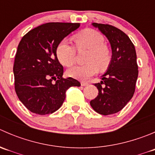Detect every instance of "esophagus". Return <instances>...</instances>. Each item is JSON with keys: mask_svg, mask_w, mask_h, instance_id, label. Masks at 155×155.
Masks as SVG:
<instances>
[{"mask_svg": "<svg viewBox=\"0 0 155 155\" xmlns=\"http://www.w3.org/2000/svg\"><path fill=\"white\" fill-rule=\"evenodd\" d=\"M81 85L82 86H86V85H88V83L86 82H81Z\"/></svg>", "mask_w": 155, "mask_h": 155, "instance_id": "obj_1", "label": "esophagus"}]
</instances>
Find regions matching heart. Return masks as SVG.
Here are the masks:
<instances>
[{
  "mask_svg": "<svg viewBox=\"0 0 155 155\" xmlns=\"http://www.w3.org/2000/svg\"><path fill=\"white\" fill-rule=\"evenodd\" d=\"M73 41L79 51L87 49L85 57L87 64L69 69V76L87 80L97 73L98 69L104 70L109 66L112 60L111 51L104 43V37L98 31L93 29L84 30L74 35ZM76 53V48L67 40H61L56 48L58 59L64 66L70 67L73 64Z\"/></svg>",
  "mask_w": 155,
  "mask_h": 155,
  "instance_id": "1",
  "label": "heart"
}]
</instances>
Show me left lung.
Returning <instances> with one entry per match:
<instances>
[{"label": "left lung", "instance_id": "left-lung-1", "mask_svg": "<svg viewBox=\"0 0 155 155\" xmlns=\"http://www.w3.org/2000/svg\"><path fill=\"white\" fill-rule=\"evenodd\" d=\"M109 40L112 55L107 72L94 85L97 97L91 101L94 110L104 115L119 112L133 97L138 78L137 53L134 43L125 33L107 24L93 23Z\"/></svg>", "mask_w": 155, "mask_h": 155}]
</instances>
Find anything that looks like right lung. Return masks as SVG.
<instances>
[{
  "label": "right lung",
  "instance_id": "right-lung-1",
  "mask_svg": "<svg viewBox=\"0 0 155 155\" xmlns=\"http://www.w3.org/2000/svg\"><path fill=\"white\" fill-rule=\"evenodd\" d=\"M79 26V23L48 22L21 38L13 65L14 85L18 99L33 113H53L61 107L67 90L81 85L76 79L63 77L64 68L56 54L59 43Z\"/></svg>",
  "mask_w": 155,
  "mask_h": 155
}]
</instances>
